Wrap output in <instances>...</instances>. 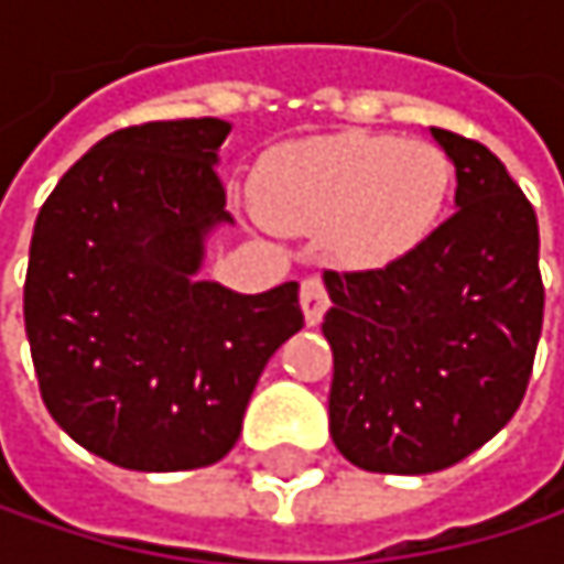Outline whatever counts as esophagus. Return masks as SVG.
I'll return each instance as SVG.
<instances>
[{
	"label": "esophagus",
	"instance_id": "34e87169",
	"mask_svg": "<svg viewBox=\"0 0 564 564\" xmlns=\"http://www.w3.org/2000/svg\"><path fill=\"white\" fill-rule=\"evenodd\" d=\"M300 303H303V316L310 326H316L323 319V313L329 310V290L323 278H306L300 283Z\"/></svg>",
	"mask_w": 564,
	"mask_h": 564
}]
</instances>
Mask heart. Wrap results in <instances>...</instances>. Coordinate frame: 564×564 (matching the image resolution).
<instances>
[{
    "instance_id": "1",
    "label": "heart",
    "mask_w": 564,
    "mask_h": 564,
    "mask_svg": "<svg viewBox=\"0 0 564 564\" xmlns=\"http://www.w3.org/2000/svg\"><path fill=\"white\" fill-rule=\"evenodd\" d=\"M451 182L454 166L434 143L336 133L274 150L258 175V205L286 231L329 228L349 261H392L434 231Z\"/></svg>"
}]
</instances>
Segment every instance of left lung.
<instances>
[{"mask_svg": "<svg viewBox=\"0 0 564 564\" xmlns=\"http://www.w3.org/2000/svg\"><path fill=\"white\" fill-rule=\"evenodd\" d=\"M431 133L457 170V212L386 268L323 271L329 434L372 474H434L484 447L516 414L542 333L529 198L484 143Z\"/></svg>", "mask_w": 564, "mask_h": 564, "instance_id": "obj_1", "label": "left lung"}]
</instances>
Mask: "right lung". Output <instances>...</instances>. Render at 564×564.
<instances>
[{"instance_id":"obj_1","label":"right lung","mask_w":564,"mask_h":564,"mask_svg":"<svg viewBox=\"0 0 564 564\" xmlns=\"http://www.w3.org/2000/svg\"><path fill=\"white\" fill-rule=\"evenodd\" d=\"M228 123L153 120L104 137L39 212L25 333L42 401L127 470L221 460L268 359L303 326L296 283L241 296L192 281L228 221L215 172Z\"/></svg>"}]
</instances>
